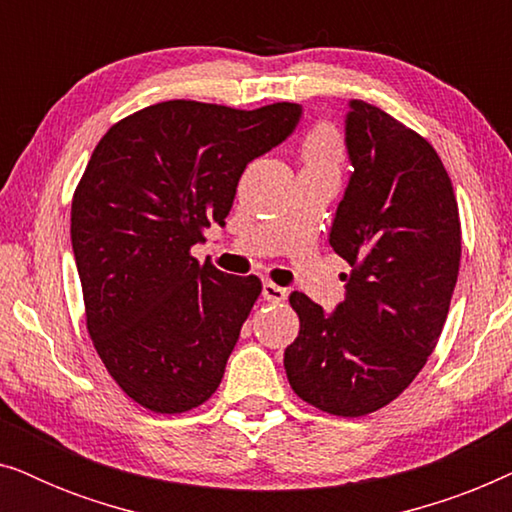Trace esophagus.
Instances as JSON below:
<instances>
[{
    "instance_id": "obj_1",
    "label": "esophagus",
    "mask_w": 512,
    "mask_h": 512,
    "mask_svg": "<svg viewBox=\"0 0 512 512\" xmlns=\"http://www.w3.org/2000/svg\"><path fill=\"white\" fill-rule=\"evenodd\" d=\"M286 296V289H282V286H277L275 282H263V298L268 300V303H284Z\"/></svg>"
}]
</instances>
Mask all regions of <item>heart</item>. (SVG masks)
Segmentation results:
<instances>
[{
  "label": "heart",
  "instance_id": "heart-1",
  "mask_svg": "<svg viewBox=\"0 0 512 512\" xmlns=\"http://www.w3.org/2000/svg\"><path fill=\"white\" fill-rule=\"evenodd\" d=\"M303 156L310 167H331V170H338L342 160V146L335 130L328 128V125H321V128L314 130L305 139Z\"/></svg>",
  "mask_w": 512,
  "mask_h": 512
}]
</instances>
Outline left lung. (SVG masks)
Listing matches in <instances>:
<instances>
[{"mask_svg": "<svg viewBox=\"0 0 512 512\" xmlns=\"http://www.w3.org/2000/svg\"><path fill=\"white\" fill-rule=\"evenodd\" d=\"M345 146L352 174L328 242L352 275L333 312L291 293L300 333L284 368L303 401L361 417L408 389L436 347L459 275L461 228L452 181L417 132L349 100Z\"/></svg>", "mask_w": 512, "mask_h": 512, "instance_id": "1", "label": "left lung"}]
</instances>
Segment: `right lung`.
Instances as JSON below:
<instances>
[{"mask_svg":"<svg viewBox=\"0 0 512 512\" xmlns=\"http://www.w3.org/2000/svg\"><path fill=\"white\" fill-rule=\"evenodd\" d=\"M303 107L242 111L153 104L111 125L72 202L86 321L109 375L160 415L198 408L221 384L261 279L200 265L191 247L226 226L251 160L289 139Z\"/></svg>","mask_w":512,"mask_h":512,"instance_id":"add662e5","label":"right lung"}]
</instances>
